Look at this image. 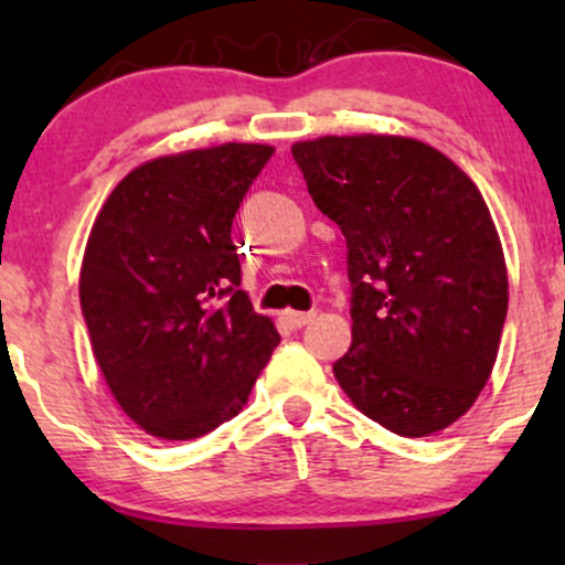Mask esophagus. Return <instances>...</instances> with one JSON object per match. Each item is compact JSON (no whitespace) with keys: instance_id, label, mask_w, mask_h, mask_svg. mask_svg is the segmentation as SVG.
I'll return each mask as SVG.
<instances>
[{"instance_id":"1","label":"esophagus","mask_w":565,"mask_h":565,"mask_svg":"<svg viewBox=\"0 0 565 565\" xmlns=\"http://www.w3.org/2000/svg\"><path fill=\"white\" fill-rule=\"evenodd\" d=\"M313 316L316 313H297V310H287V313H284L281 319H284V323H287L289 329H302L305 323L313 321Z\"/></svg>"}]
</instances>
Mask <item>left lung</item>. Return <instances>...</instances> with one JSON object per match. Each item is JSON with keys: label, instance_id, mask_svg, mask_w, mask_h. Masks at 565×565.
<instances>
[{"label": "left lung", "instance_id": "1", "mask_svg": "<svg viewBox=\"0 0 565 565\" xmlns=\"http://www.w3.org/2000/svg\"><path fill=\"white\" fill-rule=\"evenodd\" d=\"M291 157L348 244L353 342L332 366L340 387L398 436L457 423L508 319V268L481 191L412 138H319Z\"/></svg>", "mask_w": 565, "mask_h": 565}]
</instances>
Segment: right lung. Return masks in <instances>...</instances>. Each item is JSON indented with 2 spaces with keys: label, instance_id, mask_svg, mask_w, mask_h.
<instances>
[{
  "label": "right lung",
  "instance_id": "right-lung-1",
  "mask_svg": "<svg viewBox=\"0 0 565 565\" xmlns=\"http://www.w3.org/2000/svg\"><path fill=\"white\" fill-rule=\"evenodd\" d=\"M270 146L225 142L138 167L103 204L79 276L114 398L142 430L191 440L236 417L281 337L252 310L233 217Z\"/></svg>",
  "mask_w": 565,
  "mask_h": 565
}]
</instances>
